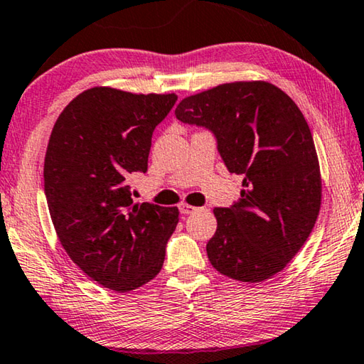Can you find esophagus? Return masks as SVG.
I'll list each match as a JSON object with an SVG mask.
<instances>
[{"instance_id": "34e87169", "label": "esophagus", "mask_w": 364, "mask_h": 364, "mask_svg": "<svg viewBox=\"0 0 364 364\" xmlns=\"http://www.w3.org/2000/svg\"><path fill=\"white\" fill-rule=\"evenodd\" d=\"M178 211H181L182 214H192L193 211H196V208H195V206H192V205L182 203L181 206H178Z\"/></svg>"}]
</instances>
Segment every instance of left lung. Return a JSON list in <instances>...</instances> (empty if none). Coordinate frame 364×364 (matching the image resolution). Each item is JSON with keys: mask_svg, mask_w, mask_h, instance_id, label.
<instances>
[{"mask_svg": "<svg viewBox=\"0 0 364 364\" xmlns=\"http://www.w3.org/2000/svg\"><path fill=\"white\" fill-rule=\"evenodd\" d=\"M176 117L214 135L240 198L214 208L206 253L214 269L242 282L281 272L311 234L321 176L309 127L289 95L267 82H234L183 98Z\"/></svg>", "mask_w": 364, "mask_h": 364, "instance_id": "8db88e82", "label": "left lung"}]
</instances>
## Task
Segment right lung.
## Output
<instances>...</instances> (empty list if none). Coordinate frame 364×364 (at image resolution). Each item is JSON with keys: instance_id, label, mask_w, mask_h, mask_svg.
<instances>
[{"instance_id": "1", "label": "right lung", "mask_w": 364, "mask_h": 364, "mask_svg": "<svg viewBox=\"0 0 364 364\" xmlns=\"http://www.w3.org/2000/svg\"><path fill=\"white\" fill-rule=\"evenodd\" d=\"M177 95L108 87L80 93L53 127L45 195L65 253L95 282L130 291L158 276L177 208L134 205L127 178L146 172L154 129Z\"/></svg>"}]
</instances>
